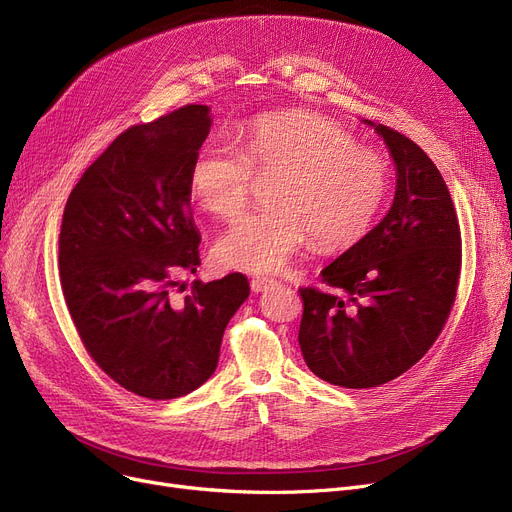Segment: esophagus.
Here are the masks:
<instances>
[{
  "label": "esophagus",
  "mask_w": 512,
  "mask_h": 512,
  "mask_svg": "<svg viewBox=\"0 0 512 512\" xmlns=\"http://www.w3.org/2000/svg\"><path fill=\"white\" fill-rule=\"evenodd\" d=\"M270 286H274V278L255 276V278L251 280V290H253V292H263V290H267Z\"/></svg>",
  "instance_id": "34e87169"
}]
</instances>
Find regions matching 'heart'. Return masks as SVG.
Here are the masks:
<instances>
[{
    "label": "heart",
    "instance_id": "b5f03b06",
    "mask_svg": "<svg viewBox=\"0 0 512 512\" xmlns=\"http://www.w3.org/2000/svg\"><path fill=\"white\" fill-rule=\"evenodd\" d=\"M280 176L274 209L253 211L215 240V261L240 272H274L309 236L324 253L361 242L390 193L388 159L334 120L305 110L263 114L245 128L242 151L209 143L188 170L193 199L215 218L247 209L255 180Z\"/></svg>",
    "mask_w": 512,
    "mask_h": 512
}]
</instances>
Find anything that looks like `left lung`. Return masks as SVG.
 I'll return each instance as SVG.
<instances>
[{
  "instance_id": "8db88e82",
  "label": "left lung",
  "mask_w": 512,
  "mask_h": 512,
  "mask_svg": "<svg viewBox=\"0 0 512 512\" xmlns=\"http://www.w3.org/2000/svg\"><path fill=\"white\" fill-rule=\"evenodd\" d=\"M396 164L386 218L299 288L307 367L334 386L375 388L411 369L438 340L461 278V226L448 186L425 151L378 124Z\"/></svg>"
}]
</instances>
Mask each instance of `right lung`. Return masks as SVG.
<instances>
[{
	"mask_svg": "<svg viewBox=\"0 0 512 512\" xmlns=\"http://www.w3.org/2000/svg\"><path fill=\"white\" fill-rule=\"evenodd\" d=\"M191 103L114 139L80 176L60 230V282L89 357L124 390L178 398L211 378L224 330L249 297L242 274L193 282L201 236L188 209V170L209 134Z\"/></svg>",
	"mask_w": 512,
	"mask_h": 512,
	"instance_id": "1",
	"label": "right lung"
}]
</instances>
